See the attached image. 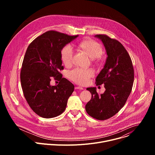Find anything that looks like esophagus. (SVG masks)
<instances>
[{
	"label": "esophagus",
	"instance_id": "obj_1",
	"mask_svg": "<svg viewBox=\"0 0 155 155\" xmlns=\"http://www.w3.org/2000/svg\"><path fill=\"white\" fill-rule=\"evenodd\" d=\"M75 90H83V87H81V86H76L75 87Z\"/></svg>",
	"mask_w": 155,
	"mask_h": 155
}]
</instances>
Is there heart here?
Returning <instances> with one entry per match:
<instances>
[{
    "label": "heart",
    "instance_id": "b5f03b06",
    "mask_svg": "<svg viewBox=\"0 0 155 155\" xmlns=\"http://www.w3.org/2000/svg\"><path fill=\"white\" fill-rule=\"evenodd\" d=\"M78 47L84 51L91 59H96L101 56L102 48L98 43L91 40H86L78 44ZM74 51L70 45L65 46L62 50L61 58L65 66H70L73 61ZM94 75V72L91 69H82L76 68L69 72L68 77L70 80L79 84H86L89 79Z\"/></svg>",
    "mask_w": 155,
    "mask_h": 155
}]
</instances>
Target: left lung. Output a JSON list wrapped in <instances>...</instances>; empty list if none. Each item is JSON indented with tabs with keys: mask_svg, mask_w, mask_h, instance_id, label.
I'll return each instance as SVG.
<instances>
[{
	"mask_svg": "<svg viewBox=\"0 0 155 155\" xmlns=\"http://www.w3.org/2000/svg\"><path fill=\"white\" fill-rule=\"evenodd\" d=\"M107 55L104 68L96 78V85L104 84L105 91L99 95L96 87H87L91 99L85 109L91 117L105 120L117 114L124 105L132 90L134 79L131 59L122 44L105 35H96Z\"/></svg>",
	"mask_w": 155,
	"mask_h": 155,
	"instance_id": "left-lung-1",
	"label": "left lung"
}]
</instances>
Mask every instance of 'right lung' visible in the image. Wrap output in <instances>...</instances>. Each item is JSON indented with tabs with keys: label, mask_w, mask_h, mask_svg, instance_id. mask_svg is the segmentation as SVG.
<instances>
[{
	"label": "right lung",
	"mask_w": 155,
	"mask_h": 155,
	"mask_svg": "<svg viewBox=\"0 0 155 155\" xmlns=\"http://www.w3.org/2000/svg\"><path fill=\"white\" fill-rule=\"evenodd\" d=\"M78 36L50 31L34 40L26 50L21 71V86L30 107L41 117L61 115L74 90V85L62 78L59 71L63 69L62 48ZM52 76L60 81L58 85L50 84Z\"/></svg>",
	"instance_id": "add662e5"
}]
</instances>
